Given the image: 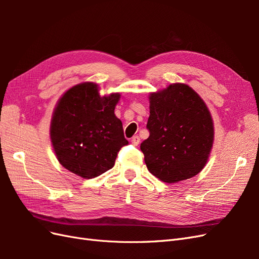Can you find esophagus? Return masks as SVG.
Instances as JSON below:
<instances>
[{"mask_svg": "<svg viewBox=\"0 0 259 259\" xmlns=\"http://www.w3.org/2000/svg\"><path fill=\"white\" fill-rule=\"evenodd\" d=\"M131 142H132V144L134 145V146H138V144L140 143V138L137 135L136 136H133L132 139H131Z\"/></svg>", "mask_w": 259, "mask_h": 259, "instance_id": "1", "label": "esophagus"}]
</instances>
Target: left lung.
I'll return each mask as SVG.
<instances>
[{"label":"left lung","instance_id":"1","mask_svg":"<svg viewBox=\"0 0 259 259\" xmlns=\"http://www.w3.org/2000/svg\"><path fill=\"white\" fill-rule=\"evenodd\" d=\"M149 101L150 135L140 144L148 170L168 184L198 175L214 142L213 120L205 103L183 83L151 93Z\"/></svg>","mask_w":259,"mask_h":259}]
</instances>
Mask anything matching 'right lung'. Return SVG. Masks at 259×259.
Instances as JSON below:
<instances>
[{
    "instance_id": "add662e5",
    "label": "right lung",
    "mask_w": 259,
    "mask_h": 259,
    "mask_svg": "<svg viewBox=\"0 0 259 259\" xmlns=\"http://www.w3.org/2000/svg\"><path fill=\"white\" fill-rule=\"evenodd\" d=\"M120 94L101 97L98 85L77 84L59 99L51 122V140L59 163L86 179L113 167L117 152L128 142L114 114Z\"/></svg>"
}]
</instances>
